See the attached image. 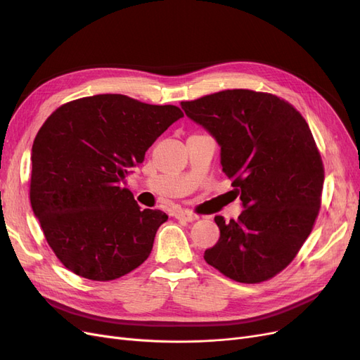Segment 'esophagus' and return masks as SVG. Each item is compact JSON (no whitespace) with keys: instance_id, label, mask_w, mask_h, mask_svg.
<instances>
[{"instance_id":"1","label":"esophagus","mask_w":360,"mask_h":360,"mask_svg":"<svg viewBox=\"0 0 360 360\" xmlns=\"http://www.w3.org/2000/svg\"><path fill=\"white\" fill-rule=\"evenodd\" d=\"M174 217H176V219H180V221L192 222V221L197 219L198 216L192 213V212H189V210H176V212H174Z\"/></svg>"}]
</instances>
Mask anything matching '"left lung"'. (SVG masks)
<instances>
[{"label":"left lung","instance_id":"8db88e82","mask_svg":"<svg viewBox=\"0 0 360 360\" xmlns=\"http://www.w3.org/2000/svg\"><path fill=\"white\" fill-rule=\"evenodd\" d=\"M221 147L222 171L245 210L225 222L204 259L233 281L258 284L284 270L312 231L324 168L308 123L278 96L225 90L181 102Z\"/></svg>","mask_w":360,"mask_h":360}]
</instances>
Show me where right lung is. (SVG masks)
I'll list each match as a JSON object with an SVG mask.
<instances>
[{"label":"right lung","instance_id":"1","mask_svg":"<svg viewBox=\"0 0 360 360\" xmlns=\"http://www.w3.org/2000/svg\"><path fill=\"white\" fill-rule=\"evenodd\" d=\"M174 105L97 94L61 105L31 150L30 201L63 266L91 281L124 276L148 258L167 213L123 188L130 168L179 118Z\"/></svg>","mask_w":360,"mask_h":360}]
</instances>
